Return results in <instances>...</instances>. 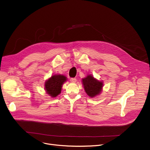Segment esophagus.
Here are the masks:
<instances>
[{"label": "esophagus", "instance_id": "obj_1", "mask_svg": "<svg viewBox=\"0 0 150 150\" xmlns=\"http://www.w3.org/2000/svg\"><path fill=\"white\" fill-rule=\"evenodd\" d=\"M76 78H71L70 79V81H71V82H72V83H76Z\"/></svg>", "mask_w": 150, "mask_h": 150}]
</instances>
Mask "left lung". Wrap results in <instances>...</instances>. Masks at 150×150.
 <instances>
[{"instance_id":"left-lung-1","label":"left lung","mask_w":150,"mask_h":150,"mask_svg":"<svg viewBox=\"0 0 150 150\" xmlns=\"http://www.w3.org/2000/svg\"><path fill=\"white\" fill-rule=\"evenodd\" d=\"M82 82L86 93L91 98H94L101 93L103 82L94 78L93 75H87L82 79Z\"/></svg>"}]
</instances>
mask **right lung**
I'll return each instance as SVG.
<instances>
[{
  "label": "right lung",
  "instance_id": "add662e5",
  "mask_svg": "<svg viewBox=\"0 0 150 150\" xmlns=\"http://www.w3.org/2000/svg\"><path fill=\"white\" fill-rule=\"evenodd\" d=\"M66 76L62 74H54L46 80L44 89L50 97H56L61 93L62 85L67 81Z\"/></svg>",
  "mask_w": 150,
  "mask_h": 150
}]
</instances>
